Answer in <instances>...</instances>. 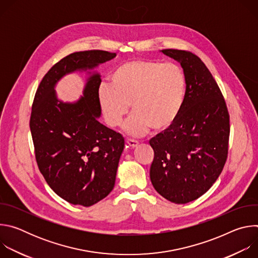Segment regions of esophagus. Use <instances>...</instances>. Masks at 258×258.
Instances as JSON below:
<instances>
[{
  "instance_id": "obj_1",
  "label": "esophagus",
  "mask_w": 258,
  "mask_h": 258,
  "mask_svg": "<svg viewBox=\"0 0 258 258\" xmlns=\"http://www.w3.org/2000/svg\"><path fill=\"white\" fill-rule=\"evenodd\" d=\"M125 143L127 144V146H130V147H131V148H136V147L139 145V142H138V141L131 140V139H127Z\"/></svg>"
}]
</instances>
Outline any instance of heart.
Masks as SVG:
<instances>
[{
	"label": "heart",
	"instance_id": "b5f03b06",
	"mask_svg": "<svg viewBox=\"0 0 258 258\" xmlns=\"http://www.w3.org/2000/svg\"><path fill=\"white\" fill-rule=\"evenodd\" d=\"M108 84L98 89V100L106 123L119 126L127 115L130 104L134 112L124 130L141 136L152 127L162 132L179 116L186 99L187 82L175 64L137 59L119 65Z\"/></svg>",
	"mask_w": 258,
	"mask_h": 258
}]
</instances>
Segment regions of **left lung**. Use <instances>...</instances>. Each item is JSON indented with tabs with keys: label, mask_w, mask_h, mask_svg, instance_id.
Segmentation results:
<instances>
[{
	"label": "left lung",
	"mask_w": 258,
	"mask_h": 258,
	"mask_svg": "<svg viewBox=\"0 0 258 258\" xmlns=\"http://www.w3.org/2000/svg\"><path fill=\"white\" fill-rule=\"evenodd\" d=\"M161 52L180 63L187 91L176 121L149 142L154 150L150 178L162 197L185 204L205 194L223 171L230 115L222 92L198 56L175 49Z\"/></svg>",
	"instance_id": "left-lung-1"
}]
</instances>
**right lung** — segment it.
Listing matches in <instances>:
<instances>
[{
    "instance_id": "right-lung-1",
    "label": "right lung",
    "mask_w": 258,
    "mask_h": 258,
    "mask_svg": "<svg viewBox=\"0 0 258 258\" xmlns=\"http://www.w3.org/2000/svg\"><path fill=\"white\" fill-rule=\"evenodd\" d=\"M115 53L91 50L57 62L36 90L29 120L39 169L50 188L65 201L92 206L114 188L124 139L98 121L99 73H90L84 96L75 103L58 100L56 84L68 73L94 69Z\"/></svg>"
}]
</instances>
